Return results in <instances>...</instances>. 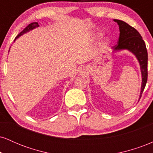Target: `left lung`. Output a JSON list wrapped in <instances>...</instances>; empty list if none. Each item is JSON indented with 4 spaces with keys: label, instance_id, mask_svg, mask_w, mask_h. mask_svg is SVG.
<instances>
[{
    "label": "left lung",
    "instance_id": "left-lung-1",
    "mask_svg": "<svg viewBox=\"0 0 153 153\" xmlns=\"http://www.w3.org/2000/svg\"><path fill=\"white\" fill-rule=\"evenodd\" d=\"M119 26L118 44L112 47L114 52L127 50L133 53L138 59L142 73V85L140 99L143 93L147 80V51L145 42L140 33L132 26L123 21L114 19Z\"/></svg>",
    "mask_w": 153,
    "mask_h": 153
}]
</instances>
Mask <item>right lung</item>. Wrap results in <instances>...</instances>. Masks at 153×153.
Returning a JSON list of instances; mask_svg holds the SVG:
<instances>
[{"instance_id":"add662e5","label":"right lung","mask_w":153,"mask_h":153,"mask_svg":"<svg viewBox=\"0 0 153 153\" xmlns=\"http://www.w3.org/2000/svg\"><path fill=\"white\" fill-rule=\"evenodd\" d=\"M39 26L37 22H33V23H31V24H29V25L26 26V27L24 29V30H23L22 31H21V32L19 33L18 35H17V36L15 39V40L16 39H18L20 36H22V35H23L24 34H26V32H29V31L32 30V29H34L36 27H39ZM15 40H14V41H15Z\"/></svg>"}]
</instances>
